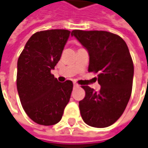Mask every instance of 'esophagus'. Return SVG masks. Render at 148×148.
<instances>
[{"instance_id":"34e87169","label":"esophagus","mask_w":148,"mask_h":148,"mask_svg":"<svg viewBox=\"0 0 148 148\" xmlns=\"http://www.w3.org/2000/svg\"><path fill=\"white\" fill-rule=\"evenodd\" d=\"M79 86V85L76 83V82H74V88H76V87H78Z\"/></svg>"}]
</instances>
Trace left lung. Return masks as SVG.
<instances>
[{
	"mask_svg": "<svg viewBox=\"0 0 148 148\" xmlns=\"http://www.w3.org/2000/svg\"><path fill=\"white\" fill-rule=\"evenodd\" d=\"M71 35L88 50V71L98 74L101 86L99 92L82 86L86 92L79 102L82 118L94 127H109L123 114L132 95L134 65L127 45L107 31L74 29Z\"/></svg>",
	"mask_w": 148,
	"mask_h": 148,
	"instance_id": "8db88e82",
	"label": "left lung"
}]
</instances>
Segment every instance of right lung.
<instances>
[{"label":"right lung","instance_id":"obj_1","mask_svg":"<svg viewBox=\"0 0 148 148\" xmlns=\"http://www.w3.org/2000/svg\"><path fill=\"white\" fill-rule=\"evenodd\" d=\"M71 31L49 29L31 36L17 61L16 87L25 112L36 123L51 126L63 114L73 82H59L51 70L60 60Z\"/></svg>","mask_w":148,"mask_h":148}]
</instances>
